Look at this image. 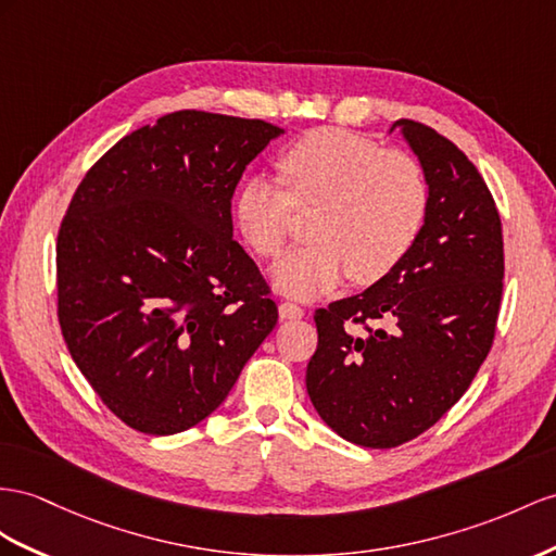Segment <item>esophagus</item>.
<instances>
[{
	"label": "esophagus",
	"instance_id": "esophagus-1",
	"mask_svg": "<svg viewBox=\"0 0 556 556\" xmlns=\"http://www.w3.org/2000/svg\"><path fill=\"white\" fill-rule=\"evenodd\" d=\"M303 315H305V309H303L301 305L291 303V301H283V303L279 305V317H281V319H301Z\"/></svg>",
	"mask_w": 556,
	"mask_h": 556
}]
</instances>
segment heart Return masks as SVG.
<instances>
[{"label": "heart", "instance_id": "1", "mask_svg": "<svg viewBox=\"0 0 556 556\" xmlns=\"http://www.w3.org/2000/svg\"><path fill=\"white\" fill-rule=\"evenodd\" d=\"M283 192L267 178L239 185L232 216L253 253L275 261L289 244L293 208L317 206L309 220L312 244L275 267V283L291 295H321L348 275L376 283L416 244L427 211L420 162L404 150H382L368 136L315 129L281 152Z\"/></svg>", "mask_w": 556, "mask_h": 556}]
</instances>
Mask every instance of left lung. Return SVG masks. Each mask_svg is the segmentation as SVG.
<instances>
[{"mask_svg":"<svg viewBox=\"0 0 556 556\" xmlns=\"http://www.w3.org/2000/svg\"><path fill=\"white\" fill-rule=\"evenodd\" d=\"M425 170L416 244L388 277L315 312L307 394L321 420L366 448H394L458 404L489 357L505 251L477 166L430 126L400 119Z\"/></svg>","mask_w":556,"mask_h":556,"instance_id":"left-lung-1","label":"left lung"}]
</instances>
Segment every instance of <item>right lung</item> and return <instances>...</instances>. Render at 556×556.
I'll use <instances>...</instances> for the list:
<instances>
[{"instance_id": "obj_1", "label": "right lung", "mask_w": 556, "mask_h": 556, "mask_svg": "<svg viewBox=\"0 0 556 556\" xmlns=\"http://www.w3.org/2000/svg\"><path fill=\"white\" fill-rule=\"evenodd\" d=\"M279 126L178 110L124 136L81 178L55 244L65 345L93 392L146 434L190 430L277 326L232 239V194Z\"/></svg>"}]
</instances>
